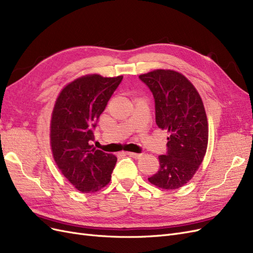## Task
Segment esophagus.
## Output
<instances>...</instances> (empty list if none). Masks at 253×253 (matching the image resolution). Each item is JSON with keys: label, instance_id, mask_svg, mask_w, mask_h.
I'll return each instance as SVG.
<instances>
[{"label": "esophagus", "instance_id": "34e87169", "mask_svg": "<svg viewBox=\"0 0 253 253\" xmlns=\"http://www.w3.org/2000/svg\"><path fill=\"white\" fill-rule=\"evenodd\" d=\"M126 154L133 158H140L142 156V154H140V153H134V152H126Z\"/></svg>", "mask_w": 253, "mask_h": 253}]
</instances>
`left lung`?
<instances>
[{
  "label": "left lung",
  "instance_id": "1",
  "mask_svg": "<svg viewBox=\"0 0 253 253\" xmlns=\"http://www.w3.org/2000/svg\"><path fill=\"white\" fill-rule=\"evenodd\" d=\"M155 99L156 125L168 132V153L159 155V170L149 181L175 190L193 178L208 147L209 126L202 97L191 81L173 70L139 76Z\"/></svg>",
  "mask_w": 253,
  "mask_h": 253
}]
</instances>
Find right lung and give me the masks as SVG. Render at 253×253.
<instances>
[{"mask_svg": "<svg viewBox=\"0 0 253 253\" xmlns=\"http://www.w3.org/2000/svg\"><path fill=\"white\" fill-rule=\"evenodd\" d=\"M124 76L90 74L61 89L50 119V148L60 172L82 193H95L111 181L117 157L97 150L93 127Z\"/></svg>", "mask_w": 253, "mask_h": 253, "instance_id": "right-lung-1", "label": "right lung"}]
</instances>
